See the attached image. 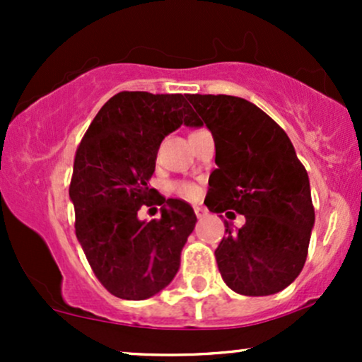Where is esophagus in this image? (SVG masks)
<instances>
[{
    "mask_svg": "<svg viewBox=\"0 0 362 362\" xmlns=\"http://www.w3.org/2000/svg\"><path fill=\"white\" fill-rule=\"evenodd\" d=\"M194 211H195V216H197V218H204V216L207 214V211L204 209V207L199 206V204L194 206Z\"/></svg>",
    "mask_w": 362,
    "mask_h": 362,
    "instance_id": "34e87169",
    "label": "esophagus"
}]
</instances>
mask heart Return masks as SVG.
Returning <instances> with one entry per match:
<instances>
[{
  "mask_svg": "<svg viewBox=\"0 0 362 362\" xmlns=\"http://www.w3.org/2000/svg\"><path fill=\"white\" fill-rule=\"evenodd\" d=\"M180 192L187 195V197H195V195H197V187H194L190 184H182L180 185Z\"/></svg>",
  "mask_w": 362,
  "mask_h": 362,
  "instance_id": "obj_1",
  "label": "heart"
}]
</instances>
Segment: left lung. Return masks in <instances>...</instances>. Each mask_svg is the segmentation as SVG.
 <instances>
[{"mask_svg":"<svg viewBox=\"0 0 362 362\" xmlns=\"http://www.w3.org/2000/svg\"><path fill=\"white\" fill-rule=\"evenodd\" d=\"M214 138L216 165L204 204L245 224L216 248L223 281L243 296L276 294L296 279L308 255L315 209L310 178L293 143L252 102L231 95H189Z\"/></svg>","mask_w":362,"mask_h":362,"instance_id":"8db88e82","label":"left lung"}]
</instances>
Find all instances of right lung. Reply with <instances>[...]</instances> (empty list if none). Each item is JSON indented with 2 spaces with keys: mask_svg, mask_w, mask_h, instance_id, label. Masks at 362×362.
I'll list each match as a JSON object with an SVG mask.
<instances>
[{
  "mask_svg": "<svg viewBox=\"0 0 362 362\" xmlns=\"http://www.w3.org/2000/svg\"><path fill=\"white\" fill-rule=\"evenodd\" d=\"M201 127L182 93L120 91L95 115L74 158L69 199L76 236L103 288L141 301L163 291L197 218L180 199L158 197L148 180L170 132ZM160 204V220L141 222V205Z\"/></svg>",
  "mask_w": 362,
  "mask_h": 362,
  "instance_id": "add662e5",
  "label": "right lung"
}]
</instances>
